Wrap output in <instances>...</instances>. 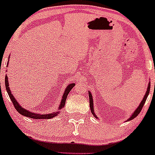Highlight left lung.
I'll return each instance as SVG.
<instances>
[{
  "label": "left lung",
  "instance_id": "obj_1",
  "mask_svg": "<svg viewBox=\"0 0 155 155\" xmlns=\"http://www.w3.org/2000/svg\"><path fill=\"white\" fill-rule=\"evenodd\" d=\"M149 92H150V83H149V87H148V88H147V91H146V95H145L144 98H143V101H141V103H140V106H139L138 107H137V109L136 110H135V112L133 113V115H132V116L130 118V119H128V120H131V119H134L135 117H137V116H138L139 113H140V111L142 110V108H143V105L145 104V102H146V99H147V97H148V95H149ZM89 106H90V110H91V111H92V114H93L94 116H95V117H96V116H95V113H94L93 100H92V95H91L90 92H89Z\"/></svg>",
  "mask_w": 155,
  "mask_h": 155
}]
</instances>
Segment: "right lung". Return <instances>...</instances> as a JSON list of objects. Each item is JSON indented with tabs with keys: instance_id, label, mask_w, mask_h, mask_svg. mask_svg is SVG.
<instances>
[{
	"instance_id": "1",
	"label": "right lung",
	"mask_w": 155,
	"mask_h": 155,
	"mask_svg": "<svg viewBox=\"0 0 155 155\" xmlns=\"http://www.w3.org/2000/svg\"><path fill=\"white\" fill-rule=\"evenodd\" d=\"M5 87H6V91H7L8 95H9V98H10L11 101H12L14 107H15V108L16 109V110L18 111L19 113H20V114L23 115V116H27V117H29V118H32V119H51V118H53V117H54V116H57V114L59 113V112H57V113H49V114L41 115V114H38V113L30 112V111H28V110H25V109H24L23 107H21L18 104V103L17 102L16 100H15V98H14L13 95H12V94H11L10 89H9V84H8V78L6 75L5 77ZM74 87V84H69L68 87H67V88L66 89V91H65L64 94H63V99H62L61 103H60L59 109H62V108L65 106V103H66V100L67 96H68V94L69 93V92L71 91V89H72Z\"/></svg>"
}]
</instances>
